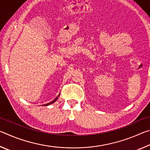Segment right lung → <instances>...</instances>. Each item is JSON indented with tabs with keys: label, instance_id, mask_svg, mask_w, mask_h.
<instances>
[{
	"label": "right lung",
	"instance_id": "obj_1",
	"mask_svg": "<svg viewBox=\"0 0 150 150\" xmlns=\"http://www.w3.org/2000/svg\"><path fill=\"white\" fill-rule=\"evenodd\" d=\"M48 104H49V103H48Z\"/></svg>",
	"mask_w": 150,
	"mask_h": 150
}]
</instances>
